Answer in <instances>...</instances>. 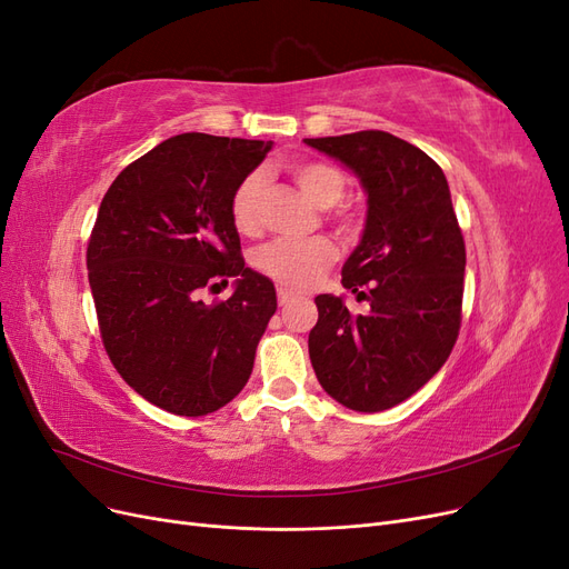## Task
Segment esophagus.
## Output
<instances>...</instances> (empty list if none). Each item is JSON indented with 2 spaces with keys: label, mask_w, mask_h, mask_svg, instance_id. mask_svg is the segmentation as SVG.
<instances>
[{
  "label": "esophagus",
  "mask_w": 569,
  "mask_h": 569,
  "mask_svg": "<svg viewBox=\"0 0 569 569\" xmlns=\"http://www.w3.org/2000/svg\"><path fill=\"white\" fill-rule=\"evenodd\" d=\"M278 301H280V306H287L289 301H295V295H291L289 289H278Z\"/></svg>",
  "instance_id": "obj_1"
}]
</instances>
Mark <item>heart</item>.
I'll return each mask as SVG.
<instances>
[{
  "mask_svg": "<svg viewBox=\"0 0 569 569\" xmlns=\"http://www.w3.org/2000/svg\"><path fill=\"white\" fill-rule=\"evenodd\" d=\"M289 173L301 187V192L318 203L320 209H330L347 189V176L332 163L325 161H295ZM266 189V176L261 170L249 173L232 197V222L237 232L256 234L261 230V201ZM337 258V249L325 237L311 239H272L253 253V266L266 278L287 289H308L318 282L325 268H330Z\"/></svg>",
  "mask_w": 569,
  "mask_h": 569,
  "instance_id": "b5f03b06",
  "label": "heart"
}]
</instances>
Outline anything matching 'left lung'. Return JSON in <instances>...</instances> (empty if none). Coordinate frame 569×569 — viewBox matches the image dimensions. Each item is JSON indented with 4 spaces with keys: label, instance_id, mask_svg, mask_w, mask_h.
Returning a JSON list of instances; mask_svg holds the SVG:
<instances>
[{
    "label": "left lung",
    "instance_id": "1",
    "mask_svg": "<svg viewBox=\"0 0 569 569\" xmlns=\"http://www.w3.org/2000/svg\"><path fill=\"white\" fill-rule=\"evenodd\" d=\"M349 168L368 197L366 228L341 268L343 297H316L308 353L341 406L380 412L410 399L441 370L460 330L465 242L443 170L382 130L303 140Z\"/></svg>",
    "mask_w": 569,
    "mask_h": 569
}]
</instances>
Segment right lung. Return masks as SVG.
<instances>
[{"label": "right lung", "mask_w": 569, "mask_h": 569, "mask_svg": "<svg viewBox=\"0 0 569 569\" xmlns=\"http://www.w3.org/2000/svg\"><path fill=\"white\" fill-rule=\"evenodd\" d=\"M272 142L182 132L130 163L101 199L88 247L90 287L120 377L173 416L230 403L278 311L266 274L244 266L232 197ZM233 280L228 302L200 291Z\"/></svg>", "instance_id": "obj_1"}]
</instances>
